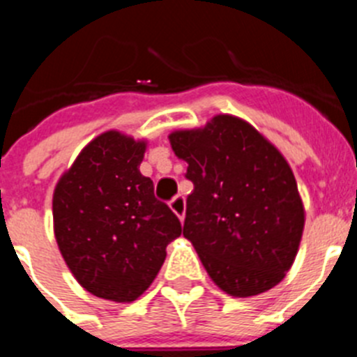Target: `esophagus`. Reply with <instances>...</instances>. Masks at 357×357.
Wrapping results in <instances>:
<instances>
[{
    "mask_svg": "<svg viewBox=\"0 0 357 357\" xmlns=\"http://www.w3.org/2000/svg\"><path fill=\"white\" fill-rule=\"evenodd\" d=\"M169 207H172L173 213L178 216V220L181 222H184V214H185V200L182 195H176L175 198H173L172 202H169Z\"/></svg>",
    "mask_w": 357,
    "mask_h": 357,
    "instance_id": "34e87169",
    "label": "esophagus"
}]
</instances>
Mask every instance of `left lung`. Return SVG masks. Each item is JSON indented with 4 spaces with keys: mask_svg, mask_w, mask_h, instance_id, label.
Masks as SVG:
<instances>
[{
    "mask_svg": "<svg viewBox=\"0 0 357 357\" xmlns=\"http://www.w3.org/2000/svg\"><path fill=\"white\" fill-rule=\"evenodd\" d=\"M188 162L184 238L218 288L254 296L284 279L304 230L296 181L280 151L243 119L214 116L169 135Z\"/></svg>",
    "mask_w": 357,
    "mask_h": 357,
    "instance_id": "8db88e82",
    "label": "left lung"
}]
</instances>
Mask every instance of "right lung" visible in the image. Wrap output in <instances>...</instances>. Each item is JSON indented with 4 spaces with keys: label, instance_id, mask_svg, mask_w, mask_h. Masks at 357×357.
I'll list each match as a JSON object with an SVG mask.
<instances>
[{
    "label": "right lung",
    "instance_id": "right-lung-1",
    "mask_svg": "<svg viewBox=\"0 0 357 357\" xmlns=\"http://www.w3.org/2000/svg\"><path fill=\"white\" fill-rule=\"evenodd\" d=\"M146 143L116 130L98 135L53 193L56 245L75 279L93 295L132 302L159 273L182 225L141 175Z\"/></svg>",
    "mask_w": 357,
    "mask_h": 357
}]
</instances>
